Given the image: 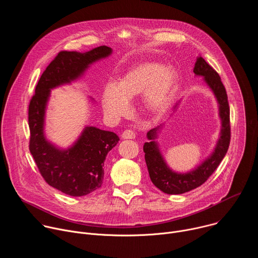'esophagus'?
<instances>
[{
	"instance_id": "esophagus-1",
	"label": "esophagus",
	"mask_w": 258,
	"mask_h": 258,
	"mask_svg": "<svg viewBox=\"0 0 258 258\" xmlns=\"http://www.w3.org/2000/svg\"><path fill=\"white\" fill-rule=\"evenodd\" d=\"M135 137H136L135 133H134L133 131H131V130L124 131V132L122 133V135H121V138H122L123 140H133V139H135Z\"/></svg>"
}]
</instances>
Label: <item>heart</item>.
<instances>
[{
  "label": "heart",
  "mask_w": 258,
  "mask_h": 258,
  "mask_svg": "<svg viewBox=\"0 0 258 258\" xmlns=\"http://www.w3.org/2000/svg\"><path fill=\"white\" fill-rule=\"evenodd\" d=\"M177 82L176 71L171 66L145 62L130 69L118 84L105 86L102 105L105 114L113 120L125 115L130 99L142 94V102L153 114L163 113L169 107Z\"/></svg>",
  "instance_id": "obj_1"
}]
</instances>
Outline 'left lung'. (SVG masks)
Masks as SVG:
<instances>
[{
  "label": "left lung",
  "instance_id": "1",
  "mask_svg": "<svg viewBox=\"0 0 258 258\" xmlns=\"http://www.w3.org/2000/svg\"><path fill=\"white\" fill-rule=\"evenodd\" d=\"M193 71L196 77H202L203 82L213 93L218 105V116L222 126H220L219 138L210 155L197 165V167L187 172H178L171 169L161 153L159 144L156 140L158 139L163 124L147 133V139L149 141L144 144L143 149L150 178L155 187L169 195L183 194L196 189L205 182L226 156L231 140L228 96L218 73L200 55L197 58ZM178 103L179 101L173 107V111Z\"/></svg>",
  "mask_w": 258,
  "mask_h": 258
}]
</instances>
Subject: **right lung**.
I'll return each instance as SVG.
<instances>
[{
	"label": "right lung",
	"instance_id": "right-lung-1",
	"mask_svg": "<svg viewBox=\"0 0 258 258\" xmlns=\"http://www.w3.org/2000/svg\"><path fill=\"white\" fill-rule=\"evenodd\" d=\"M111 54L112 49L107 46L84 53L60 52L44 71L29 103L30 153L49 185L69 196H86L101 188L104 161L119 138L113 132L86 125L79 138L66 149L50 142L45 134V121L51 90L77 82L92 64Z\"/></svg>",
	"mask_w": 258,
	"mask_h": 258
}]
</instances>
